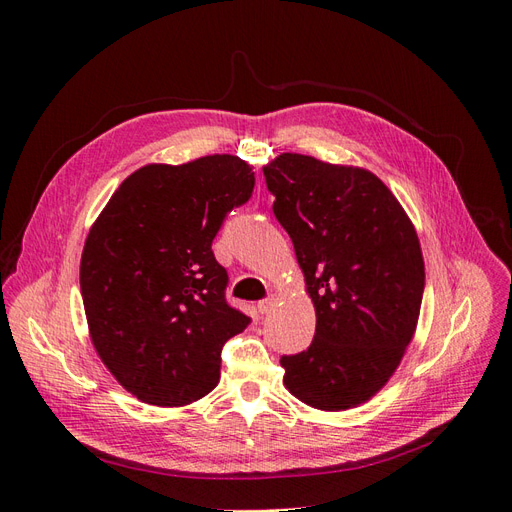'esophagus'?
I'll return each mask as SVG.
<instances>
[{"mask_svg":"<svg viewBox=\"0 0 512 512\" xmlns=\"http://www.w3.org/2000/svg\"><path fill=\"white\" fill-rule=\"evenodd\" d=\"M275 303H277V297H275V294H271V297L262 299V301L258 303V312H260V314H269L271 309L275 307Z\"/></svg>","mask_w":512,"mask_h":512,"instance_id":"34e87169","label":"esophagus"}]
</instances>
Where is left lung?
Returning <instances> with one entry per match:
<instances>
[{
  "mask_svg": "<svg viewBox=\"0 0 512 512\" xmlns=\"http://www.w3.org/2000/svg\"><path fill=\"white\" fill-rule=\"evenodd\" d=\"M262 173L316 307L312 344L280 359L286 389L318 410L359 406L389 382L416 329V230L369 170L282 153Z\"/></svg>",
  "mask_w": 512,
  "mask_h": 512,
  "instance_id": "1",
  "label": "left lung"
}]
</instances>
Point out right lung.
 Instances as JSON below:
<instances>
[{
    "label": "right lung",
    "instance_id": "right-lung-1",
    "mask_svg": "<svg viewBox=\"0 0 512 512\" xmlns=\"http://www.w3.org/2000/svg\"><path fill=\"white\" fill-rule=\"evenodd\" d=\"M254 192L250 164L205 156L138 168L91 226L81 294L102 363L151 406H185L220 382L222 348L250 316L226 301L211 243Z\"/></svg>",
    "mask_w": 512,
    "mask_h": 512
}]
</instances>
